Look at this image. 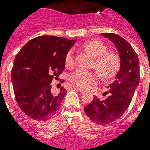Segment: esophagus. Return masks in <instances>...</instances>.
<instances>
[{
  "mask_svg": "<svg viewBox=\"0 0 150 150\" xmlns=\"http://www.w3.org/2000/svg\"><path fill=\"white\" fill-rule=\"evenodd\" d=\"M73 89H77L78 91H79L80 93H84V92H86V91H85V90H84V89H81V88H79V87H78V86H73Z\"/></svg>",
  "mask_w": 150,
  "mask_h": 150,
  "instance_id": "1",
  "label": "esophagus"
}]
</instances>
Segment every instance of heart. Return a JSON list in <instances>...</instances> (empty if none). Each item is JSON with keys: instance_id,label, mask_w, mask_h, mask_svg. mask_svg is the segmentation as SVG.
<instances>
[{"instance_id": "1", "label": "heart", "mask_w": 150, "mask_h": 150, "mask_svg": "<svg viewBox=\"0 0 150 150\" xmlns=\"http://www.w3.org/2000/svg\"><path fill=\"white\" fill-rule=\"evenodd\" d=\"M82 47L95 57L94 68H96L104 78H111L116 75L120 68V59L114 52L107 51L104 43L99 40H90L82 45ZM67 68H72L75 64V52L70 50L64 59ZM100 76L96 71L79 69L71 75V82L81 89H88L100 81Z\"/></svg>"}]
</instances>
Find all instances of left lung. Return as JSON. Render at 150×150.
<instances>
[{
  "mask_svg": "<svg viewBox=\"0 0 150 150\" xmlns=\"http://www.w3.org/2000/svg\"><path fill=\"white\" fill-rule=\"evenodd\" d=\"M114 43L121 58V68L116 79L110 85V96L93 100L84 108L89 119L98 125H107L116 121L128 109L139 82V62L135 50L121 36L114 33H101Z\"/></svg>",
  "mask_w": 150,
  "mask_h": 150,
  "instance_id": "8db88e82",
  "label": "left lung"
}]
</instances>
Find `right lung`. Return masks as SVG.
Masks as SVG:
<instances>
[{"mask_svg": "<svg viewBox=\"0 0 150 150\" xmlns=\"http://www.w3.org/2000/svg\"><path fill=\"white\" fill-rule=\"evenodd\" d=\"M76 40L41 36L29 41L15 57L11 82L18 104L35 121H45L56 114L67 90L51 93L53 79L64 69V59Z\"/></svg>", "mask_w": 150, "mask_h": 150, "instance_id": "right-lung-1", "label": "right lung"}]
</instances>
